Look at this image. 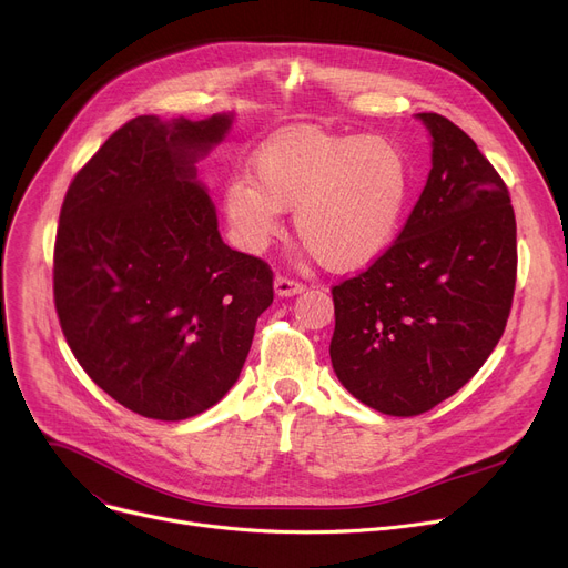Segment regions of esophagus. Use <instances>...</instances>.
I'll return each mask as SVG.
<instances>
[{"label": "esophagus", "mask_w": 568, "mask_h": 568, "mask_svg": "<svg viewBox=\"0 0 568 568\" xmlns=\"http://www.w3.org/2000/svg\"><path fill=\"white\" fill-rule=\"evenodd\" d=\"M304 290H306V285L296 283V281H292V278H285V276H276V278H274V292H276L278 296H294V294H300V292H304Z\"/></svg>", "instance_id": "34e87169"}]
</instances>
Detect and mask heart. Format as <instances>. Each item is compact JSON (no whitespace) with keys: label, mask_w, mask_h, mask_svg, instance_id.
Masks as SVG:
<instances>
[{"label":"heart","mask_w":568,"mask_h":568,"mask_svg":"<svg viewBox=\"0 0 568 568\" xmlns=\"http://www.w3.org/2000/svg\"><path fill=\"white\" fill-rule=\"evenodd\" d=\"M412 163L386 135L294 124L260 144L251 179L232 176L223 212L239 248L274 242L294 212L300 242L329 272H356L394 244L412 197Z\"/></svg>","instance_id":"1"}]
</instances>
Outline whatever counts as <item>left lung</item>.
<instances>
[{
  "instance_id": "left-lung-1",
  "label": "left lung",
  "mask_w": 568,
  "mask_h": 568,
  "mask_svg": "<svg viewBox=\"0 0 568 568\" xmlns=\"http://www.w3.org/2000/svg\"><path fill=\"white\" fill-rule=\"evenodd\" d=\"M433 168L392 248L332 290L334 373L364 405L414 416L454 396L499 343L516 287L501 176L449 119L419 112Z\"/></svg>"
}]
</instances>
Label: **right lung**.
<instances>
[{
	"instance_id": "obj_1",
	"label": "right lung",
	"mask_w": 568,
	"mask_h": 568,
	"mask_svg": "<svg viewBox=\"0 0 568 568\" xmlns=\"http://www.w3.org/2000/svg\"><path fill=\"white\" fill-rule=\"evenodd\" d=\"M234 112L142 114L71 182L54 242V306L71 352L135 414L182 422L239 379L274 302L262 260L223 244L195 163Z\"/></svg>"
}]
</instances>
